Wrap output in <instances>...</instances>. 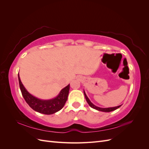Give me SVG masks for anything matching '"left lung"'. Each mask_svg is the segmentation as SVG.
Listing matches in <instances>:
<instances>
[{"instance_id": "left-lung-1", "label": "left lung", "mask_w": 149, "mask_h": 149, "mask_svg": "<svg viewBox=\"0 0 149 149\" xmlns=\"http://www.w3.org/2000/svg\"><path fill=\"white\" fill-rule=\"evenodd\" d=\"M84 96H85V98H86V100L87 102L88 103V104L89 105L90 107H91L92 108H93V109H96L97 111H101V112H111V111H113L117 109H118L119 107H120L121 106V105H119L118 106H116V107H98V106H96L94 104H93L91 101L89 100V99L88 98V97L87 96L86 94V93L84 91Z\"/></svg>"}]
</instances>
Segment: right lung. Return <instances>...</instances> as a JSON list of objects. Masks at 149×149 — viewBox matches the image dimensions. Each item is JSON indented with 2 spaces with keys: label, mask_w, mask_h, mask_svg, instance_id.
<instances>
[{
  "label": "right lung",
  "mask_w": 149,
  "mask_h": 149,
  "mask_svg": "<svg viewBox=\"0 0 149 149\" xmlns=\"http://www.w3.org/2000/svg\"><path fill=\"white\" fill-rule=\"evenodd\" d=\"M21 92L25 101L34 111L44 114H53L61 110L65 104L68 96L70 84L62 89L59 94L50 100H42L31 94L22 84L19 73L18 74Z\"/></svg>",
  "instance_id": "1"
}]
</instances>
